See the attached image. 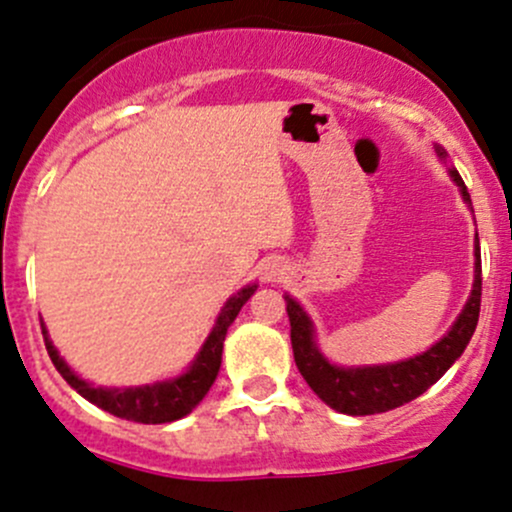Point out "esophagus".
<instances>
[{
	"label": "esophagus",
	"mask_w": 512,
	"mask_h": 512,
	"mask_svg": "<svg viewBox=\"0 0 512 512\" xmlns=\"http://www.w3.org/2000/svg\"><path fill=\"white\" fill-rule=\"evenodd\" d=\"M274 277H277V269H274V265H272V267H267L265 279H274Z\"/></svg>",
	"instance_id": "obj_1"
}]
</instances>
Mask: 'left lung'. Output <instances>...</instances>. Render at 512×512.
Returning a JSON list of instances; mask_svg holds the SVG:
<instances>
[{
  "label": "left lung",
  "instance_id": "obj_1",
  "mask_svg": "<svg viewBox=\"0 0 512 512\" xmlns=\"http://www.w3.org/2000/svg\"><path fill=\"white\" fill-rule=\"evenodd\" d=\"M440 155H445L440 150ZM454 182L462 189L466 204L471 206V196L466 192L462 177L452 170ZM481 311V250L476 238V277L469 301L459 313L457 323L437 345H432L423 355L406 359L398 364H384V367H359L342 369L325 362L318 347L313 345L311 320L301 311L294 299L286 296V313L291 323V347H294L296 367L306 379V384L318 393L320 401L328 403L335 411L347 415H374L386 413L403 403L413 401L425 393L454 364V359L464 352L479 323Z\"/></svg>",
  "mask_w": 512,
  "mask_h": 512
}]
</instances>
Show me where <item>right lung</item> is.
I'll use <instances>...</instances> for the list:
<instances>
[{
  "label": "right lung",
  "mask_w": 512,
  "mask_h": 512,
  "mask_svg": "<svg viewBox=\"0 0 512 512\" xmlns=\"http://www.w3.org/2000/svg\"><path fill=\"white\" fill-rule=\"evenodd\" d=\"M257 286H245L243 291L230 299L223 306L221 316L216 320V328L211 330L209 340L201 347L199 357L194 359L192 369L187 374H182L179 379L165 381V384L155 386H140V389H94L87 381H82L80 376H75L70 367L63 362V357L58 355V350L53 347V342L48 338L46 325L41 323L43 340H46V350L50 359H53L55 369L63 374V379L72 386L77 393H82L89 403L99 406L101 411L116 415V418L133 420V423H145V425H160V423H172V420L184 418L187 413H192L199 406L201 398L206 396V391L211 389V384L216 381L218 369H221V355H223V340L233 323L235 316L240 313L243 303L255 294Z\"/></svg>",
  "instance_id": "obj_1"
}]
</instances>
